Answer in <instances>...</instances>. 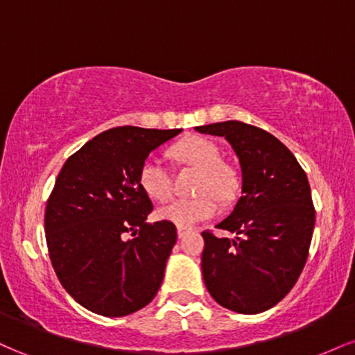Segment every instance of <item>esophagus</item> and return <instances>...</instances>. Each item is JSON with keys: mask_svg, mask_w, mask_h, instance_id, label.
Wrapping results in <instances>:
<instances>
[{"mask_svg": "<svg viewBox=\"0 0 355 355\" xmlns=\"http://www.w3.org/2000/svg\"><path fill=\"white\" fill-rule=\"evenodd\" d=\"M191 229H189V227H182V225H178L177 227V234H178V239H182V237H185L187 234H189Z\"/></svg>", "mask_w": 355, "mask_h": 355, "instance_id": "1", "label": "esophagus"}]
</instances>
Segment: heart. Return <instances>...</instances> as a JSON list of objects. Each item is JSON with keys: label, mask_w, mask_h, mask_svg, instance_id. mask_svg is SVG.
<instances>
[{"label": "heart", "mask_w": 355, "mask_h": 355, "mask_svg": "<svg viewBox=\"0 0 355 355\" xmlns=\"http://www.w3.org/2000/svg\"><path fill=\"white\" fill-rule=\"evenodd\" d=\"M170 155L180 165L198 170L195 182L197 197L173 198L157 210L160 220L175 225L191 227L202 220L211 218L220 211V200L230 198L237 189V175L222 162V153L214 141L202 137H190L172 146ZM141 190L153 200H165L173 189V177L162 158L148 157L138 173Z\"/></svg>", "instance_id": "obj_1"}]
</instances>
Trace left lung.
<instances>
[{
	"label": "left lung",
	"instance_id": "1",
	"mask_svg": "<svg viewBox=\"0 0 355 355\" xmlns=\"http://www.w3.org/2000/svg\"><path fill=\"white\" fill-rule=\"evenodd\" d=\"M225 137L242 166V197L217 229L203 230L202 274L215 302L239 313H259L294 287L311 248L315 223L311 185L291 150L259 126L230 120L197 126Z\"/></svg>",
	"mask_w": 355,
	"mask_h": 355
}]
</instances>
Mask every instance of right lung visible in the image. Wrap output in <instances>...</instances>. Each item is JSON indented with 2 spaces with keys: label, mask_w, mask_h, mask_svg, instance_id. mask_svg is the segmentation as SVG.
<instances>
[{
  "label": "right lung",
  "mask_w": 355,
  "mask_h": 355,
  "mask_svg": "<svg viewBox=\"0 0 355 355\" xmlns=\"http://www.w3.org/2000/svg\"><path fill=\"white\" fill-rule=\"evenodd\" d=\"M182 130L116 126L61 166L44 210L56 277L80 305L123 317L153 300L177 242L173 223H146L153 210L138 182L150 152ZM132 233L135 239L125 240Z\"/></svg>",
  "instance_id": "right-lung-1"
}]
</instances>
